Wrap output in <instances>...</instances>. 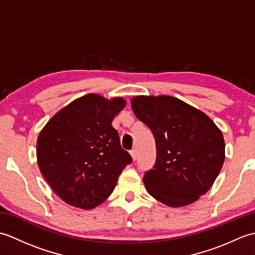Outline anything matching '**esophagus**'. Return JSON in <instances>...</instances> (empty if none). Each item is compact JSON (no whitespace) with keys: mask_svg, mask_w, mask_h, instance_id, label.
I'll return each mask as SVG.
<instances>
[{"mask_svg":"<svg viewBox=\"0 0 255 255\" xmlns=\"http://www.w3.org/2000/svg\"><path fill=\"white\" fill-rule=\"evenodd\" d=\"M130 154H131V158H132L133 161L137 160V150H136V149H132V150L130 151Z\"/></svg>","mask_w":255,"mask_h":255,"instance_id":"34e87169","label":"esophagus"}]
</instances>
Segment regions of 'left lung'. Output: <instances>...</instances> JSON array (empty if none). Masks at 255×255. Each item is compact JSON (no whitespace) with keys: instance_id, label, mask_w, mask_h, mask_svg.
Masks as SVG:
<instances>
[{"instance_id":"1","label":"left lung","mask_w":255,"mask_h":255,"mask_svg":"<svg viewBox=\"0 0 255 255\" xmlns=\"http://www.w3.org/2000/svg\"><path fill=\"white\" fill-rule=\"evenodd\" d=\"M131 108L155 139V163L143 175L148 193L170 207L194 203L223 167V132L205 113L176 97L136 96Z\"/></svg>"}]
</instances>
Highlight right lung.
I'll return each instance as SVG.
<instances>
[{"mask_svg":"<svg viewBox=\"0 0 255 255\" xmlns=\"http://www.w3.org/2000/svg\"><path fill=\"white\" fill-rule=\"evenodd\" d=\"M125 105L122 97L108 101L91 93L63 107L42 128L37 139L38 165L67 204L82 209L99 206L131 163L112 126Z\"/></svg>","mask_w":255,"mask_h":255,"instance_id":"obj_1","label":"right lung"}]
</instances>
